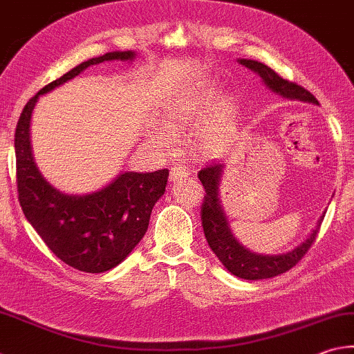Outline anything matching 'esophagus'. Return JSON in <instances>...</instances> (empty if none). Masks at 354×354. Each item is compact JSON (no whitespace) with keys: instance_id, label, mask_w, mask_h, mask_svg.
Instances as JSON below:
<instances>
[{"instance_id":"obj_1","label":"esophagus","mask_w":354,"mask_h":354,"mask_svg":"<svg viewBox=\"0 0 354 354\" xmlns=\"http://www.w3.org/2000/svg\"><path fill=\"white\" fill-rule=\"evenodd\" d=\"M189 176L188 169L185 168L182 165H174L171 168V180L172 182H180V180H183Z\"/></svg>"}]
</instances>
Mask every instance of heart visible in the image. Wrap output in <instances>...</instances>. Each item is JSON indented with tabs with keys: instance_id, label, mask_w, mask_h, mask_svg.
<instances>
[{
	"instance_id": "b5f03b06",
	"label": "heart",
	"mask_w": 354,
	"mask_h": 354,
	"mask_svg": "<svg viewBox=\"0 0 354 354\" xmlns=\"http://www.w3.org/2000/svg\"><path fill=\"white\" fill-rule=\"evenodd\" d=\"M165 122L171 132H180L198 124L194 142L200 154L218 157L225 154L234 140V109L228 100L216 104V92L209 86H200L177 95L168 104L165 112ZM157 142L169 148L172 134L166 129L156 132Z\"/></svg>"
}]
</instances>
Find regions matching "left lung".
<instances>
[{
  "label": "left lung",
  "instance_id": "8db88e82",
  "mask_svg": "<svg viewBox=\"0 0 354 354\" xmlns=\"http://www.w3.org/2000/svg\"><path fill=\"white\" fill-rule=\"evenodd\" d=\"M239 62L245 68L259 73L265 84L271 91L277 92V94L291 100L296 98L315 104L319 103L311 92L302 88V86L290 82V80L282 78L277 72L268 68V66H265L263 63L254 62V59H239ZM222 163H211L198 171V178L206 192L203 197L202 209H200V217H202V226L206 242H208L212 252L218 257L220 262L225 265V268L231 274L240 279H246V281H259V279L274 277L291 270L292 266H296L306 252H308L311 245L316 242L324 216L319 220L317 228L311 232V236L301 246H297L292 251L279 256L254 254V252L243 248L234 239V236H232L228 220H226L222 205H220L218 180L220 174H222Z\"/></svg>",
  "mask_w": 354,
  "mask_h": 354
}]
</instances>
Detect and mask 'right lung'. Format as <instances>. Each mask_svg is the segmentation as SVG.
Masks as SVG:
<instances>
[{"mask_svg": "<svg viewBox=\"0 0 354 354\" xmlns=\"http://www.w3.org/2000/svg\"><path fill=\"white\" fill-rule=\"evenodd\" d=\"M136 53L108 52L91 58L38 92L26 103L15 129L17 189L26 218L48 248L66 265L84 272L112 270L129 256L148 231L151 211L162 197L169 171L123 172L88 196H68L50 186L33 163L29 126L39 95L77 77L92 64L132 59Z\"/></svg>", "mask_w": 354, "mask_h": 354, "instance_id": "right-lung-1", "label": "right lung"}]
</instances>
